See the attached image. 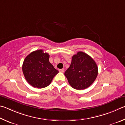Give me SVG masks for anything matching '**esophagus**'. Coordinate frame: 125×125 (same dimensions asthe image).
I'll use <instances>...</instances> for the list:
<instances>
[{"label": "esophagus", "mask_w": 125, "mask_h": 125, "mask_svg": "<svg viewBox=\"0 0 125 125\" xmlns=\"http://www.w3.org/2000/svg\"><path fill=\"white\" fill-rule=\"evenodd\" d=\"M59 72H61V73H64L65 70H64V69H59Z\"/></svg>", "instance_id": "obj_1"}]
</instances>
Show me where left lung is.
I'll list each match as a JSON object with an SVG mask.
<instances>
[{"label": "left lung", "mask_w": 125, "mask_h": 125, "mask_svg": "<svg viewBox=\"0 0 125 125\" xmlns=\"http://www.w3.org/2000/svg\"><path fill=\"white\" fill-rule=\"evenodd\" d=\"M98 73L95 61L85 52H78L72 57L70 66L64 74L73 88L81 90L93 83Z\"/></svg>", "instance_id": "obj_1"}]
</instances>
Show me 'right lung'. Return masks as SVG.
I'll list each match as a JSON object with an SVG mask.
<instances>
[{"mask_svg":"<svg viewBox=\"0 0 125 125\" xmlns=\"http://www.w3.org/2000/svg\"><path fill=\"white\" fill-rule=\"evenodd\" d=\"M49 55L40 49L31 52L23 61V75L28 83L34 88L49 86L59 73L49 62Z\"/></svg>","mask_w":125,"mask_h":125,"instance_id":"right-lung-1","label":"right lung"}]
</instances>
